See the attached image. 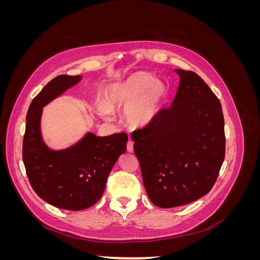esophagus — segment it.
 Instances as JSON below:
<instances>
[{
    "instance_id": "esophagus-1",
    "label": "esophagus",
    "mask_w": 260,
    "mask_h": 260,
    "mask_svg": "<svg viewBox=\"0 0 260 260\" xmlns=\"http://www.w3.org/2000/svg\"><path fill=\"white\" fill-rule=\"evenodd\" d=\"M127 151H128L129 153H132V152H133V142H132L131 140H129L128 143H127Z\"/></svg>"
}]
</instances>
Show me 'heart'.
<instances>
[{"mask_svg": "<svg viewBox=\"0 0 260 260\" xmlns=\"http://www.w3.org/2000/svg\"><path fill=\"white\" fill-rule=\"evenodd\" d=\"M165 93V86L156 83L153 75L138 73L121 83L109 86L104 104L98 105V112L104 119H109L111 111L125 107V122L132 128H143L155 119Z\"/></svg>", "mask_w": 260, "mask_h": 260, "instance_id": "1", "label": "heart"}]
</instances>
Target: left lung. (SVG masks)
<instances>
[{
    "label": "left lung",
    "instance_id": "left-lung-1",
    "mask_svg": "<svg viewBox=\"0 0 260 260\" xmlns=\"http://www.w3.org/2000/svg\"><path fill=\"white\" fill-rule=\"evenodd\" d=\"M175 70L180 83L171 106L131 136L146 193L161 208L185 205L206 195L225 154L218 98L198 74Z\"/></svg>",
    "mask_w": 260,
    "mask_h": 260
}]
</instances>
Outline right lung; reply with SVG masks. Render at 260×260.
Returning a JSON list of instances; mask_svg holds the SVG:
<instances>
[{"mask_svg":"<svg viewBox=\"0 0 260 260\" xmlns=\"http://www.w3.org/2000/svg\"><path fill=\"white\" fill-rule=\"evenodd\" d=\"M80 80V76L60 75L44 86L29 106L22 141V160L35 192L67 210L85 209L102 198L109 172L128 142L123 132L108 137L88 132L75 145L59 151L44 143L40 128L43 107Z\"/></svg>","mask_w":260,"mask_h":260,"instance_id":"obj_1","label":"right lung"}]
</instances>
